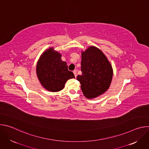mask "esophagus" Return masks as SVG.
<instances>
[{"mask_svg":"<svg viewBox=\"0 0 149 149\" xmlns=\"http://www.w3.org/2000/svg\"><path fill=\"white\" fill-rule=\"evenodd\" d=\"M73 73H74V75H75V78L77 77V71L76 70H74V71H73Z\"/></svg>","mask_w":149,"mask_h":149,"instance_id":"esophagus-1","label":"esophagus"}]
</instances>
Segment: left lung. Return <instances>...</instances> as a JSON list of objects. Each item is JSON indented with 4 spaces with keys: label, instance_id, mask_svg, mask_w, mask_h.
Segmentation results:
<instances>
[{
    "label": "left lung",
    "instance_id": "8db88e82",
    "mask_svg": "<svg viewBox=\"0 0 149 149\" xmlns=\"http://www.w3.org/2000/svg\"><path fill=\"white\" fill-rule=\"evenodd\" d=\"M82 75L77 76L81 88L86 98H96L109 88L113 71L109 61L103 52L91 46L81 53Z\"/></svg>",
    "mask_w": 149,
    "mask_h": 149
}]
</instances>
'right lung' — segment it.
<instances>
[{"label":"right lung","instance_id":"obj_1","mask_svg":"<svg viewBox=\"0 0 149 149\" xmlns=\"http://www.w3.org/2000/svg\"><path fill=\"white\" fill-rule=\"evenodd\" d=\"M38 78L47 90L58 92L62 90L69 79L75 78L68 71L67 62L62 61L61 54L50 48L43 52L36 65Z\"/></svg>","mask_w":149,"mask_h":149}]
</instances>
